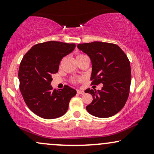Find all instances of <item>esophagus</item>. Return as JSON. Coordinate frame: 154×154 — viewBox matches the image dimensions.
<instances>
[{"instance_id":"esophagus-1","label":"esophagus","mask_w":154,"mask_h":154,"mask_svg":"<svg viewBox=\"0 0 154 154\" xmlns=\"http://www.w3.org/2000/svg\"><path fill=\"white\" fill-rule=\"evenodd\" d=\"M77 93H78V94L83 95V94H84V93H85V92H84V91H81V90H77Z\"/></svg>"}]
</instances>
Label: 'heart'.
Returning <instances> with one entry per match:
<instances>
[{"mask_svg":"<svg viewBox=\"0 0 154 154\" xmlns=\"http://www.w3.org/2000/svg\"><path fill=\"white\" fill-rule=\"evenodd\" d=\"M85 55H83V54H77V56H76V59H77H77H80V58H82V56H84ZM82 80V78H77V79H72V83H77V82H81V81Z\"/></svg>","mask_w":154,"mask_h":154,"instance_id":"heart-1","label":"heart"}]
</instances>
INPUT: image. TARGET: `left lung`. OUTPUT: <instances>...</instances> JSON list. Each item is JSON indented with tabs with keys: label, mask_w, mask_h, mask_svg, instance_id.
<instances>
[{
	"label": "left lung",
	"mask_w": 154,
	"mask_h": 154,
	"mask_svg": "<svg viewBox=\"0 0 154 154\" xmlns=\"http://www.w3.org/2000/svg\"><path fill=\"white\" fill-rule=\"evenodd\" d=\"M77 48L91 58V85L103 84L100 91H85L93 96L86 106L91 115L107 118L115 115L128 100L131 84V68L128 56L116 44L92 42Z\"/></svg>",
	"instance_id": "left-lung-1"
}]
</instances>
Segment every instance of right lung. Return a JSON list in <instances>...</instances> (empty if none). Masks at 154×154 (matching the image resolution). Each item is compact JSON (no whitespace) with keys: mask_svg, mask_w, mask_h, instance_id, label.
I'll return each mask as SVG.
<instances>
[{"mask_svg":"<svg viewBox=\"0 0 154 154\" xmlns=\"http://www.w3.org/2000/svg\"><path fill=\"white\" fill-rule=\"evenodd\" d=\"M75 46V43L45 42L35 45L23 57L18 74L19 89L28 108L40 117L51 119L63 116L77 93L68 85L61 90L51 85L61 60Z\"/></svg>","mask_w":154,"mask_h":154,"instance_id":"obj_1","label":"right lung"}]
</instances>
